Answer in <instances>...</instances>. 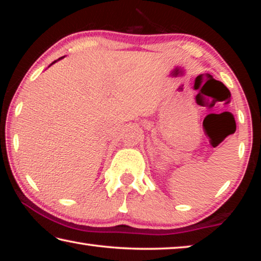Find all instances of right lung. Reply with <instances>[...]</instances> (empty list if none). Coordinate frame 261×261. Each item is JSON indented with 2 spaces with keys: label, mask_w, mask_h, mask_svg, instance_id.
<instances>
[{
  "label": "right lung",
  "mask_w": 261,
  "mask_h": 261,
  "mask_svg": "<svg viewBox=\"0 0 261 261\" xmlns=\"http://www.w3.org/2000/svg\"><path fill=\"white\" fill-rule=\"evenodd\" d=\"M63 57H64V56H62V57H60V59H59V60H56V61H54V62H53V63H51L50 65H53V64H54V63H56V62H57V61H60V60H62V59H63ZM50 65H49V67H50Z\"/></svg>",
  "instance_id": "1"
}]
</instances>
